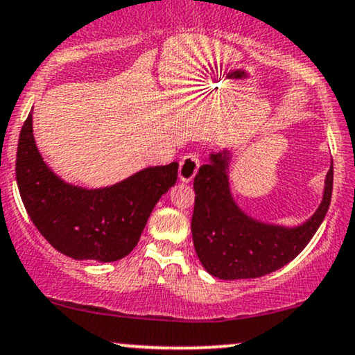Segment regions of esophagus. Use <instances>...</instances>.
I'll return each mask as SVG.
<instances>
[{"label": "esophagus", "mask_w": 355, "mask_h": 355, "mask_svg": "<svg viewBox=\"0 0 355 355\" xmlns=\"http://www.w3.org/2000/svg\"><path fill=\"white\" fill-rule=\"evenodd\" d=\"M201 160L200 155L196 152H190L180 160V168H178V177H180L182 182H190L193 180L196 172H198Z\"/></svg>", "instance_id": "obj_1"}]
</instances>
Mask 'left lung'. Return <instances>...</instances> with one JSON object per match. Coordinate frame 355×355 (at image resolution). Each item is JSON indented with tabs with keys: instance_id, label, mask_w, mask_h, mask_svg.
Instances as JSON below:
<instances>
[{
	"instance_id": "8db88e82",
	"label": "left lung",
	"mask_w": 355,
	"mask_h": 355,
	"mask_svg": "<svg viewBox=\"0 0 355 355\" xmlns=\"http://www.w3.org/2000/svg\"><path fill=\"white\" fill-rule=\"evenodd\" d=\"M227 155L211 154L201 165L193 188V245L201 266L223 280L257 278L293 260L315 236L333 195V167L326 177L324 196L311 219L295 230L254 221L237 208L227 183Z\"/></svg>"
}]
</instances>
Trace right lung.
<instances>
[{
	"mask_svg": "<svg viewBox=\"0 0 355 355\" xmlns=\"http://www.w3.org/2000/svg\"><path fill=\"white\" fill-rule=\"evenodd\" d=\"M178 164L149 167L118 185L85 190L62 182L44 164L24 121L16 180L31 221L58 252L75 260L114 262L136 248L152 209L177 182Z\"/></svg>",
	"mask_w": 355,
	"mask_h": 355,
	"instance_id": "add662e5",
	"label": "right lung"
}]
</instances>
